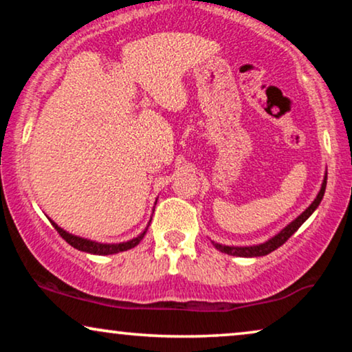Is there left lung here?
Wrapping results in <instances>:
<instances>
[{
  "label": "left lung",
  "mask_w": 352,
  "mask_h": 352,
  "mask_svg": "<svg viewBox=\"0 0 352 352\" xmlns=\"http://www.w3.org/2000/svg\"><path fill=\"white\" fill-rule=\"evenodd\" d=\"M325 187H327V173H325V176H324V181H322L319 194L316 195L314 201H312V204L307 206V208L302 211V213L298 216V218L293 219L290 224H287L282 230H278V232L276 235H272L271 239H267L266 242L258 243V245H248V247H234V245H223V243L214 242V240H211V243L214 245L216 250H219V252H223L226 254H230V256H240V258L266 256V254L272 253L274 250H277L278 247H282V245L285 243L287 240L290 239L292 235L295 234L298 229L301 228L302 223H305V221L309 218L312 213H314V211L317 210V206L320 205L322 199H324Z\"/></svg>",
  "instance_id": "left-lung-1"
}]
</instances>
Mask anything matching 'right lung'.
Masks as SVG:
<instances>
[{
    "mask_svg": "<svg viewBox=\"0 0 352 352\" xmlns=\"http://www.w3.org/2000/svg\"><path fill=\"white\" fill-rule=\"evenodd\" d=\"M157 205V201H155ZM51 224L54 226L57 232L60 234V237L65 240L67 243L72 245V247L80 250V252H85V253H91V254H99V256H105V254H115V253H120V252H126V250H131L139 245V242L144 239V235H146L148 226H151V221H148L147 228L142 230L141 234L138 235V237H134L131 240H126V242H120V243H102V242H96V240H91V239H85V237H80V235H75V234H70L67 232L65 229H62L60 226H57L54 221L50 219Z\"/></svg>",
    "mask_w": 352,
    "mask_h": 352,
    "instance_id": "obj_1",
    "label": "right lung"
}]
</instances>
